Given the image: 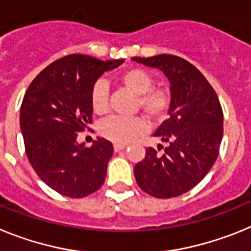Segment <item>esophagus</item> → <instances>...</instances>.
<instances>
[{
    "label": "esophagus",
    "mask_w": 251,
    "mask_h": 251,
    "mask_svg": "<svg viewBox=\"0 0 251 251\" xmlns=\"http://www.w3.org/2000/svg\"><path fill=\"white\" fill-rule=\"evenodd\" d=\"M126 147H127V144H123V143H115V144H113V149H115V151H120V150L125 149Z\"/></svg>",
    "instance_id": "1"
}]
</instances>
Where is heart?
Here are the masks:
<instances>
[{"label": "heart", "mask_w": 251, "mask_h": 251, "mask_svg": "<svg viewBox=\"0 0 251 251\" xmlns=\"http://www.w3.org/2000/svg\"><path fill=\"white\" fill-rule=\"evenodd\" d=\"M128 91L138 96L140 107L152 120H162L171 107V92L167 88H151L154 79L143 69H128L119 78ZM91 106L97 115H103L108 110V87L104 80H97L91 91ZM149 127L147 120L140 116H112L104 120L100 131L104 138L115 143H128Z\"/></svg>", "instance_id": "obj_1"}]
</instances>
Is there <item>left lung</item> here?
I'll use <instances>...</instances> for the list:
<instances>
[{"instance_id":"1","label":"left lung","mask_w":251,"mask_h":251,"mask_svg":"<svg viewBox=\"0 0 251 251\" xmlns=\"http://www.w3.org/2000/svg\"><path fill=\"white\" fill-rule=\"evenodd\" d=\"M132 60L160 69L172 97L169 119L154 132L168 147L162 154L148 148L135 165V179L152 197H177L197 186L216 162L224 134L221 104L203 74L183 58L159 54Z\"/></svg>"}]
</instances>
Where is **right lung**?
I'll use <instances>...</instances> for the list:
<instances>
[{
	"label": "right lung",
	"mask_w": 251,
	"mask_h": 251,
	"mask_svg": "<svg viewBox=\"0 0 251 251\" xmlns=\"http://www.w3.org/2000/svg\"><path fill=\"white\" fill-rule=\"evenodd\" d=\"M123 63L71 54L41 71L24 96L20 128L26 155L39 178L60 195L82 198L103 184L112 143L97 138L86 148L77 143V132L92 124L96 80Z\"/></svg>",
	"instance_id": "add662e5"
}]
</instances>
